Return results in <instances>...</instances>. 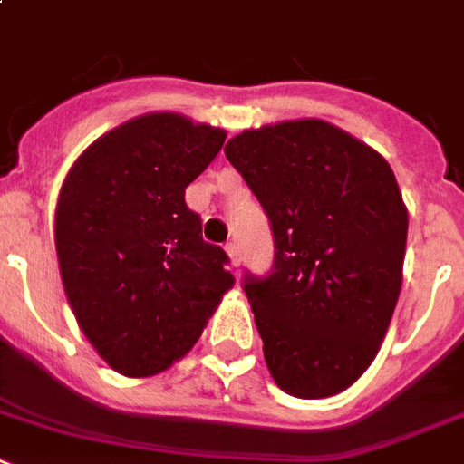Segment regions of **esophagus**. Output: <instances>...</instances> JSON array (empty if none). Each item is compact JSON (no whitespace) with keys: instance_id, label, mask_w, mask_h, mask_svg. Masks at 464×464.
<instances>
[{"instance_id":"obj_1","label":"esophagus","mask_w":464,"mask_h":464,"mask_svg":"<svg viewBox=\"0 0 464 464\" xmlns=\"http://www.w3.org/2000/svg\"><path fill=\"white\" fill-rule=\"evenodd\" d=\"M225 251H227L232 267H239L241 256H239V246H237V241H227V244H225Z\"/></svg>"}]
</instances>
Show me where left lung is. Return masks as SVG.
<instances>
[{
  "instance_id": "left-lung-1",
  "label": "left lung",
  "mask_w": 464,
  "mask_h": 464,
  "mask_svg": "<svg viewBox=\"0 0 464 464\" xmlns=\"http://www.w3.org/2000/svg\"><path fill=\"white\" fill-rule=\"evenodd\" d=\"M225 156L266 208L275 266L244 292L275 384L289 396L346 392L377 358L403 285L408 208L382 154L301 118L244 130Z\"/></svg>"
}]
</instances>
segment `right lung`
<instances>
[{"label":"right lung","mask_w":464,"mask_h":464,"mask_svg":"<svg viewBox=\"0 0 464 464\" xmlns=\"http://www.w3.org/2000/svg\"><path fill=\"white\" fill-rule=\"evenodd\" d=\"M225 137L182 113H144L92 141L61 185L53 241L68 304L125 377L185 358L235 286L227 254L185 204Z\"/></svg>","instance_id":"obj_1"}]
</instances>
